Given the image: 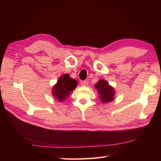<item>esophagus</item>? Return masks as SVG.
<instances>
[{"label": "esophagus", "mask_w": 161, "mask_h": 161, "mask_svg": "<svg viewBox=\"0 0 161 161\" xmlns=\"http://www.w3.org/2000/svg\"><path fill=\"white\" fill-rule=\"evenodd\" d=\"M89 84V82L87 80H82L80 82V85L81 86H87Z\"/></svg>", "instance_id": "obj_1"}]
</instances>
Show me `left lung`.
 I'll use <instances>...</instances> for the list:
<instances>
[{
    "mask_svg": "<svg viewBox=\"0 0 161 161\" xmlns=\"http://www.w3.org/2000/svg\"><path fill=\"white\" fill-rule=\"evenodd\" d=\"M95 88L98 92L99 97L102 103H108L115 99V89L105 79L99 80L95 85Z\"/></svg>",
    "mask_w": 161,
    "mask_h": 161,
    "instance_id": "obj_1",
    "label": "left lung"
}]
</instances>
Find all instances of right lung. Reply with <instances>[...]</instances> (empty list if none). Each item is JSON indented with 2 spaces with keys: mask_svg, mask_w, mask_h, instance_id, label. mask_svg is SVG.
<instances>
[{
  "mask_svg": "<svg viewBox=\"0 0 161 161\" xmlns=\"http://www.w3.org/2000/svg\"><path fill=\"white\" fill-rule=\"evenodd\" d=\"M76 80L72 79L69 74L62 75L52 86V96L58 101L62 102L70 95L71 92L77 86Z\"/></svg>",
  "mask_w": 161,
  "mask_h": 161,
  "instance_id": "1",
  "label": "right lung"
}]
</instances>
